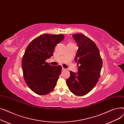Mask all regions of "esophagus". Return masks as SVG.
I'll return each instance as SVG.
<instances>
[{
	"mask_svg": "<svg viewBox=\"0 0 124 124\" xmlns=\"http://www.w3.org/2000/svg\"><path fill=\"white\" fill-rule=\"evenodd\" d=\"M66 70V69H65V68H62V71H64V70Z\"/></svg>",
	"mask_w": 124,
	"mask_h": 124,
	"instance_id": "obj_1",
	"label": "esophagus"
}]
</instances>
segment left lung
<instances>
[{"label": "left lung", "mask_w": 124, "mask_h": 124, "mask_svg": "<svg viewBox=\"0 0 124 124\" xmlns=\"http://www.w3.org/2000/svg\"><path fill=\"white\" fill-rule=\"evenodd\" d=\"M72 36L78 46L75 61L79 66L78 73L70 71L67 84L71 93L82 96L91 91L98 83L103 62L99 49L92 40L81 33Z\"/></svg>", "instance_id": "1"}]
</instances>
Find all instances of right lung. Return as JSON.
I'll return each mask as SVG.
<instances>
[{
    "label": "right lung",
    "mask_w": 124,
    "mask_h": 124,
    "mask_svg": "<svg viewBox=\"0 0 124 124\" xmlns=\"http://www.w3.org/2000/svg\"><path fill=\"white\" fill-rule=\"evenodd\" d=\"M64 38L63 34H42L27 46L22 59L24 81L36 94L45 95L53 91L61 74L62 66H52L46 61L53 55L55 46Z\"/></svg>",
    "instance_id": "right-lung-1"
}]
</instances>
